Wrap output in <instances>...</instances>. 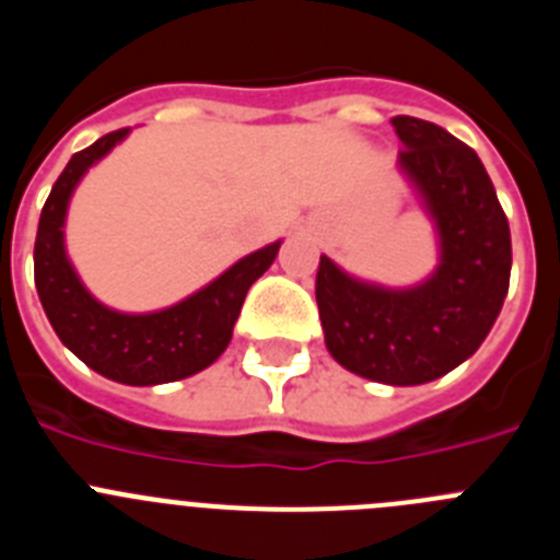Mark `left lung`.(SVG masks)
<instances>
[{"label": "left lung", "instance_id": "8db88e82", "mask_svg": "<svg viewBox=\"0 0 560 560\" xmlns=\"http://www.w3.org/2000/svg\"><path fill=\"white\" fill-rule=\"evenodd\" d=\"M398 167L432 215L440 264L412 289H384L319 257L325 345L361 378L415 387L477 353L511 285V226L477 151L446 128L398 114Z\"/></svg>", "mask_w": 560, "mask_h": 560}]
</instances>
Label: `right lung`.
<instances>
[{"label":"right lung","instance_id":"add662e5","mask_svg":"<svg viewBox=\"0 0 560 560\" xmlns=\"http://www.w3.org/2000/svg\"><path fill=\"white\" fill-rule=\"evenodd\" d=\"M126 133L128 128L106 133L95 145L78 151L63 167L42 210L33 269L49 325L86 368L128 387H153L201 373L224 353L246 291L275 264L280 241L241 257L210 285L171 308L122 314L97 303L69 264L63 221L83 173L126 140Z\"/></svg>","mask_w":560,"mask_h":560}]
</instances>
